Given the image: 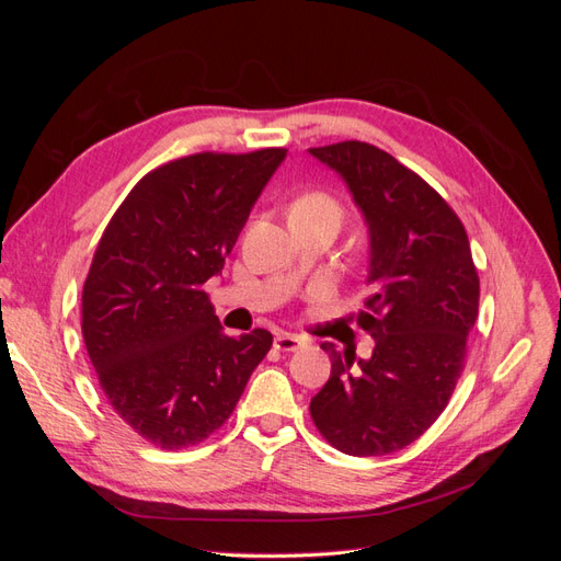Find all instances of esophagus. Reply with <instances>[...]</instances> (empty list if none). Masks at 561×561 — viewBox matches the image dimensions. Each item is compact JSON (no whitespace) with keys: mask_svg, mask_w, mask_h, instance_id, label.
<instances>
[{"mask_svg":"<svg viewBox=\"0 0 561 561\" xmlns=\"http://www.w3.org/2000/svg\"><path fill=\"white\" fill-rule=\"evenodd\" d=\"M274 346L283 353H293V351H299L304 346V339L295 336V334H278L274 339Z\"/></svg>","mask_w":561,"mask_h":561,"instance_id":"esophagus-1","label":"esophagus"}]
</instances>
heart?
<instances>
[{
    "label": "heart",
    "mask_w": 561,
    "mask_h": 561,
    "mask_svg": "<svg viewBox=\"0 0 561 561\" xmlns=\"http://www.w3.org/2000/svg\"><path fill=\"white\" fill-rule=\"evenodd\" d=\"M293 213H328L339 217L342 215V208L336 206V201L328 194H320V192H311V194H304L301 198L295 201Z\"/></svg>",
    "instance_id": "1"
}]
</instances>
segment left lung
I'll list each match as a JSON object with an SVG mask.
<instances>
[{
  "label": "left lung",
  "mask_w": 561,
  "mask_h": 561,
  "mask_svg": "<svg viewBox=\"0 0 561 561\" xmlns=\"http://www.w3.org/2000/svg\"><path fill=\"white\" fill-rule=\"evenodd\" d=\"M309 151L342 175L369 229L358 325L375 336L369 360L322 346L332 371L309 410L334 449L383 456L445 412L478 318V268L449 203L388 151L358 140Z\"/></svg>",
  "instance_id": "8db88e82"
}]
</instances>
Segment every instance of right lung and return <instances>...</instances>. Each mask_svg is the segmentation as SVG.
I'll return each instance as SVG.
<instances>
[{"instance_id": "1", "label": "right lung", "mask_w": 561, "mask_h": 561, "mask_svg": "<svg viewBox=\"0 0 561 561\" xmlns=\"http://www.w3.org/2000/svg\"><path fill=\"white\" fill-rule=\"evenodd\" d=\"M287 149L182 157L147 173L112 215L81 293L100 388L161 449L192 447L231 416L274 336H227L203 283L225 268Z\"/></svg>"}]
</instances>
